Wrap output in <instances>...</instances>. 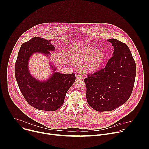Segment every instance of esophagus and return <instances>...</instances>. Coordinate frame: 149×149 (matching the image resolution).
<instances>
[{"label":"esophagus","instance_id":"34e87169","mask_svg":"<svg viewBox=\"0 0 149 149\" xmlns=\"http://www.w3.org/2000/svg\"><path fill=\"white\" fill-rule=\"evenodd\" d=\"M83 79V75L81 74H78L77 76V79Z\"/></svg>","mask_w":149,"mask_h":149}]
</instances>
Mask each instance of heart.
<instances>
[{"instance_id": "1", "label": "heart", "mask_w": 149, "mask_h": 149, "mask_svg": "<svg viewBox=\"0 0 149 149\" xmlns=\"http://www.w3.org/2000/svg\"><path fill=\"white\" fill-rule=\"evenodd\" d=\"M104 58V53L93 47H84L77 50L72 56V61L75 63L84 62V67L88 71L97 70L102 63Z\"/></svg>"}]
</instances>
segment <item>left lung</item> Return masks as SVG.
Segmentation results:
<instances>
[{
  "label": "left lung",
  "mask_w": 149,
  "mask_h": 149,
  "mask_svg": "<svg viewBox=\"0 0 149 149\" xmlns=\"http://www.w3.org/2000/svg\"><path fill=\"white\" fill-rule=\"evenodd\" d=\"M114 47L105 68L84 79L88 104L97 111H110L124 104L132 93L136 75V63L125 44L107 40Z\"/></svg>",
  "instance_id": "obj_1"
}]
</instances>
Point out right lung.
Segmentation results:
<instances>
[{"mask_svg": "<svg viewBox=\"0 0 149 149\" xmlns=\"http://www.w3.org/2000/svg\"><path fill=\"white\" fill-rule=\"evenodd\" d=\"M51 40L34 37L21 46L15 65V77L24 98L33 107L44 111H54L64 102L67 92L75 81L74 74H63L49 62L52 74L46 80H38L31 74L29 61L32 55L40 53L50 57L55 51Z\"/></svg>", "mask_w": 149, "mask_h": 149, "instance_id": "obj_1", "label": "right lung"}]
</instances>
